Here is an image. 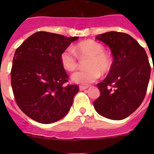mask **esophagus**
Wrapping results in <instances>:
<instances>
[{
	"instance_id": "34e87169",
	"label": "esophagus",
	"mask_w": 154,
	"mask_h": 154,
	"mask_svg": "<svg viewBox=\"0 0 154 154\" xmlns=\"http://www.w3.org/2000/svg\"><path fill=\"white\" fill-rule=\"evenodd\" d=\"M79 89H80V90H85V89H88V86H83V85H80L79 86Z\"/></svg>"
}]
</instances>
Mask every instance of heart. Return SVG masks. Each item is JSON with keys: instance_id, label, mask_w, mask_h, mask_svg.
Listing matches in <instances>:
<instances>
[{"instance_id": "b5f03b06", "label": "heart", "mask_w": 154, "mask_h": 154, "mask_svg": "<svg viewBox=\"0 0 154 154\" xmlns=\"http://www.w3.org/2000/svg\"><path fill=\"white\" fill-rule=\"evenodd\" d=\"M80 58H89L85 67L87 69L74 72L71 79L74 83L88 85L98 79L101 73L105 74L112 68V60L105 52L102 45L96 41L87 40L74 48ZM72 47H68L60 53V63L67 71L72 72L78 66V58Z\"/></svg>"}]
</instances>
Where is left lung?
<instances>
[{
	"label": "left lung",
	"mask_w": 154,
	"mask_h": 154,
	"mask_svg": "<svg viewBox=\"0 0 154 154\" xmlns=\"http://www.w3.org/2000/svg\"><path fill=\"white\" fill-rule=\"evenodd\" d=\"M96 39L109 47L113 61L107 77L97 84L101 95L94 102V109L109 119H124L145 98L151 72L148 57L138 42L125 32H107Z\"/></svg>",
	"instance_id": "8db88e82"
}]
</instances>
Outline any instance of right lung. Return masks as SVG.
<instances>
[{"instance_id":"1","label":"right lung","mask_w":154,"mask_h":154,"mask_svg":"<svg viewBox=\"0 0 154 154\" xmlns=\"http://www.w3.org/2000/svg\"><path fill=\"white\" fill-rule=\"evenodd\" d=\"M79 37L37 32L15 52L11 85L16 102L28 117L42 124L63 118L72 106L77 85H66L69 76L60 56Z\"/></svg>"}]
</instances>
